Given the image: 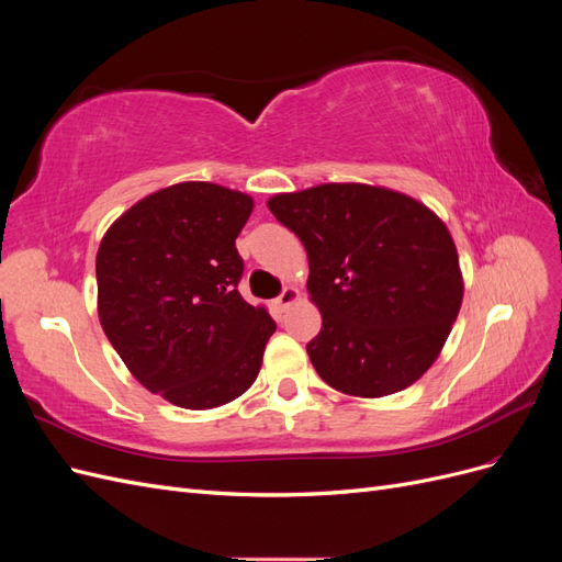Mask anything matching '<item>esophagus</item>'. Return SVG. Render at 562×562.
<instances>
[{"label": "esophagus", "mask_w": 562, "mask_h": 562, "mask_svg": "<svg viewBox=\"0 0 562 562\" xmlns=\"http://www.w3.org/2000/svg\"><path fill=\"white\" fill-rule=\"evenodd\" d=\"M297 297H300V293L295 291V288H291V285L283 288V293H281V295H279V300H277L279 310H288V307H291V304H293Z\"/></svg>", "instance_id": "esophagus-1"}]
</instances>
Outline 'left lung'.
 Returning a JSON list of instances; mask_svg holds the SVG:
<instances>
[{"label": "left lung", "mask_w": 562, "mask_h": 562, "mask_svg": "<svg viewBox=\"0 0 562 562\" xmlns=\"http://www.w3.org/2000/svg\"><path fill=\"white\" fill-rule=\"evenodd\" d=\"M267 206L307 250L323 318L307 353L321 380L363 398L417 382L462 307L448 227L424 203L359 182L277 194Z\"/></svg>", "instance_id": "1"}]
</instances>
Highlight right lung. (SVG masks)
I'll list each match as a JSON object with an SVG mask.
<instances>
[{
    "label": "right lung",
    "mask_w": 562,
    "mask_h": 562,
    "mask_svg": "<svg viewBox=\"0 0 562 562\" xmlns=\"http://www.w3.org/2000/svg\"><path fill=\"white\" fill-rule=\"evenodd\" d=\"M252 199L213 182L166 187L128 209L98 248V316L151 394L187 411L241 396L277 323L236 291V236Z\"/></svg>",
    "instance_id": "1"
}]
</instances>
